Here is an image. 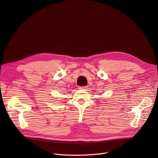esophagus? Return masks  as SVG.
<instances>
[{"label":"esophagus","mask_w":158,"mask_h":158,"mask_svg":"<svg viewBox=\"0 0 158 158\" xmlns=\"http://www.w3.org/2000/svg\"><path fill=\"white\" fill-rule=\"evenodd\" d=\"M86 86H79V89H86Z\"/></svg>","instance_id":"1"}]
</instances>
